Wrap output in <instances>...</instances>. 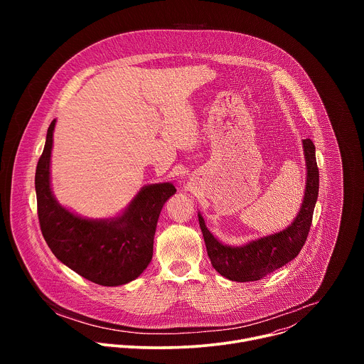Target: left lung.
Wrapping results in <instances>:
<instances>
[{"label":"left lung","mask_w":364,"mask_h":364,"mask_svg":"<svg viewBox=\"0 0 364 364\" xmlns=\"http://www.w3.org/2000/svg\"><path fill=\"white\" fill-rule=\"evenodd\" d=\"M306 183L301 209L295 220L284 230L259 237L243 246H228L219 242L205 228L203 216L198 213V223L204 237L207 255L213 268L225 278L236 282L262 279L274 271L282 268L302 249L318 197L320 174L316 160V146L309 138L302 141Z\"/></svg>","instance_id":"obj_1"}]
</instances>
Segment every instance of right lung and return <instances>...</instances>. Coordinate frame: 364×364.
<instances>
[{
	"label": "right lung",
	"mask_w": 364,
	"mask_h": 364,
	"mask_svg": "<svg viewBox=\"0 0 364 364\" xmlns=\"http://www.w3.org/2000/svg\"><path fill=\"white\" fill-rule=\"evenodd\" d=\"M56 119L51 121L36 168L37 215L44 240L62 264L103 287L138 278L152 259L154 235L164 203L177 191L171 183L141 188L114 219H83L58 203L50 188V157Z\"/></svg>",
	"instance_id": "add662e5"
}]
</instances>
